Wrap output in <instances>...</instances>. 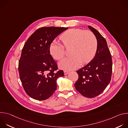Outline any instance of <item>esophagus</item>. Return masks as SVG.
<instances>
[{
  "label": "esophagus",
  "mask_w": 128,
  "mask_h": 128,
  "mask_svg": "<svg viewBox=\"0 0 128 128\" xmlns=\"http://www.w3.org/2000/svg\"><path fill=\"white\" fill-rule=\"evenodd\" d=\"M68 71H64V74L65 75H66V74H68Z\"/></svg>",
  "instance_id": "1"
}]
</instances>
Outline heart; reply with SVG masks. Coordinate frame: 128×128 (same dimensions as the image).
Masks as SVG:
<instances>
[{"instance_id": "1", "label": "heart", "mask_w": 128, "mask_h": 128, "mask_svg": "<svg viewBox=\"0 0 128 128\" xmlns=\"http://www.w3.org/2000/svg\"><path fill=\"white\" fill-rule=\"evenodd\" d=\"M62 44L56 41L50 46V52L53 58L62 60L65 54V48L71 46L72 55L59 63L64 69L72 70L78 67L82 63H87L94 57L97 48V40L94 34L89 30L72 28L65 31L60 36Z\"/></svg>"}]
</instances>
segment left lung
<instances>
[{"mask_svg":"<svg viewBox=\"0 0 128 128\" xmlns=\"http://www.w3.org/2000/svg\"><path fill=\"white\" fill-rule=\"evenodd\" d=\"M88 27L97 38V51L93 59L76 71L78 78L74 86L82 96L94 98L103 92L110 82L112 61L105 39L96 29L90 26Z\"/></svg>","mask_w":128,"mask_h":128,"instance_id":"1","label":"left lung"}]
</instances>
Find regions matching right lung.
<instances>
[{"instance_id": "right-lung-1", "label": "right lung", "mask_w": 128, "mask_h": 128, "mask_svg": "<svg viewBox=\"0 0 128 128\" xmlns=\"http://www.w3.org/2000/svg\"><path fill=\"white\" fill-rule=\"evenodd\" d=\"M67 29L40 28L23 46L18 70L25 91L34 99L44 100L50 98L57 89V79L64 76L50 54V46L59 34Z\"/></svg>"}]
</instances>
